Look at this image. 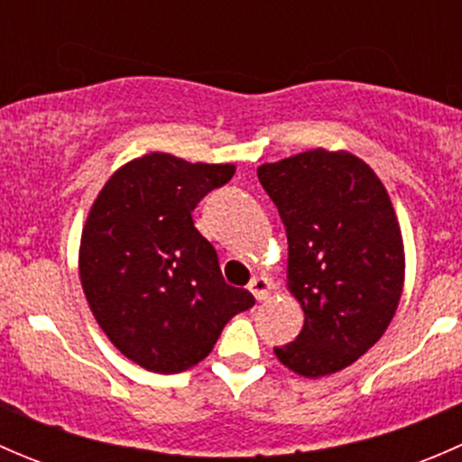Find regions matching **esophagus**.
Segmentation results:
<instances>
[{
    "label": "esophagus",
    "mask_w": 462,
    "mask_h": 462,
    "mask_svg": "<svg viewBox=\"0 0 462 462\" xmlns=\"http://www.w3.org/2000/svg\"><path fill=\"white\" fill-rule=\"evenodd\" d=\"M248 291L253 292L254 300L263 301V300H268L270 292H273V282H270L268 277H254L253 282L248 283Z\"/></svg>",
    "instance_id": "34e87169"
}]
</instances>
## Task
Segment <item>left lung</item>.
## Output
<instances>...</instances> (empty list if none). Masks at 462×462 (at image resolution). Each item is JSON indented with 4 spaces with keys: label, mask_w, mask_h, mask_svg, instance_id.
<instances>
[{
    "label": "left lung",
    "mask_w": 462,
    "mask_h": 462,
    "mask_svg": "<svg viewBox=\"0 0 462 462\" xmlns=\"http://www.w3.org/2000/svg\"><path fill=\"white\" fill-rule=\"evenodd\" d=\"M257 176L288 235V291L304 310L274 348L304 377L346 369L384 335L404 286V245L384 185L362 158L309 149Z\"/></svg>",
    "instance_id": "obj_1"
}]
</instances>
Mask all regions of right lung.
Returning <instances> with one entry per match:
<instances>
[{"label": "right lung", "instance_id": "add662e5", "mask_svg": "<svg viewBox=\"0 0 462 462\" xmlns=\"http://www.w3.org/2000/svg\"><path fill=\"white\" fill-rule=\"evenodd\" d=\"M235 165L152 152L125 162L93 201L80 239V282L116 348L153 374L199 365L254 297L227 286L192 212Z\"/></svg>", "mask_w": 462, "mask_h": 462}]
</instances>
